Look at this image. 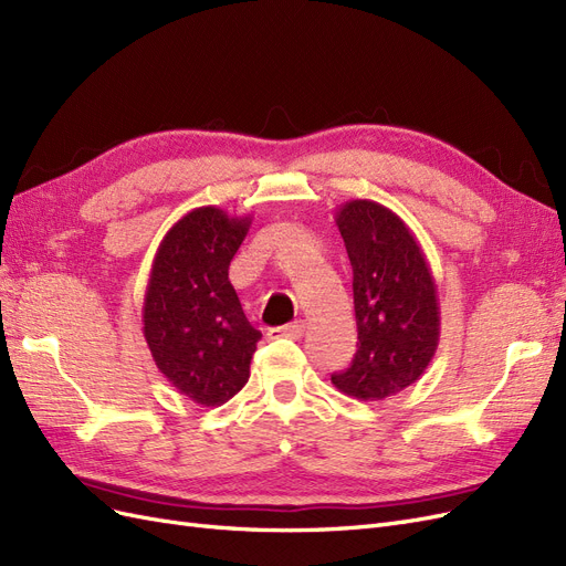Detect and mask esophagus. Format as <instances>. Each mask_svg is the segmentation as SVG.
I'll return each mask as SVG.
<instances>
[{"label":"esophagus","mask_w":566,"mask_h":566,"mask_svg":"<svg viewBox=\"0 0 566 566\" xmlns=\"http://www.w3.org/2000/svg\"><path fill=\"white\" fill-rule=\"evenodd\" d=\"M304 321H295V323H287L281 325V328H271L269 337H290V339H300L304 335Z\"/></svg>","instance_id":"esophagus-1"}]
</instances>
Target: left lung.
I'll return each mask as SVG.
<instances>
[{
  "label": "left lung",
  "mask_w": 566,
  "mask_h": 566,
  "mask_svg": "<svg viewBox=\"0 0 566 566\" xmlns=\"http://www.w3.org/2000/svg\"><path fill=\"white\" fill-rule=\"evenodd\" d=\"M335 224L352 262L358 349L333 385L380 401L413 385L439 347L437 285L406 221L375 200H349Z\"/></svg>",
  "instance_id": "1"
}]
</instances>
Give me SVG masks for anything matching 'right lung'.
I'll return each instance as SVG.
<instances>
[{
  "label": "right lung",
  "mask_w": 566,
  "mask_h": 566,
  "mask_svg": "<svg viewBox=\"0 0 566 566\" xmlns=\"http://www.w3.org/2000/svg\"><path fill=\"white\" fill-rule=\"evenodd\" d=\"M250 217L208 205L184 214L153 256L144 297V337L158 370L198 406H221L250 378L262 333L243 314L229 264Z\"/></svg>",
  "instance_id": "add662e5"
}]
</instances>
